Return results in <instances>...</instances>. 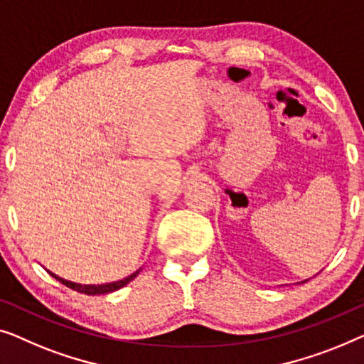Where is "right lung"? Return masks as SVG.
Listing matches in <instances>:
<instances>
[{"instance_id":"1","label":"right lung","mask_w":364,"mask_h":364,"mask_svg":"<svg viewBox=\"0 0 364 364\" xmlns=\"http://www.w3.org/2000/svg\"><path fill=\"white\" fill-rule=\"evenodd\" d=\"M48 272H49V270H48ZM138 272H140V270H136V272H133L132 275H129V277L124 279V280H119V282L104 284V285H82V284L69 282V280L60 279V277H58V275L53 274V272H49V274L53 275V277H54L55 280H59L60 284H64L65 287H69V289H73V290H75V291H80V294H85V295H102V294H110V291H115V290L122 289V287H125L127 284L132 282V280L136 277Z\"/></svg>"}]
</instances>
